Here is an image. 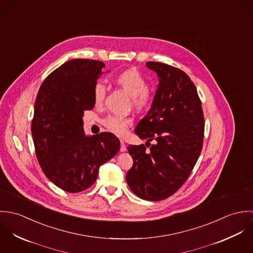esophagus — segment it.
<instances>
[{"mask_svg": "<svg viewBox=\"0 0 253 253\" xmlns=\"http://www.w3.org/2000/svg\"><path fill=\"white\" fill-rule=\"evenodd\" d=\"M121 142V148H120V150H121V152H125L126 150V144H125V142H124V140H121L120 141Z\"/></svg>", "mask_w": 253, "mask_h": 253, "instance_id": "34e87169", "label": "esophagus"}]
</instances>
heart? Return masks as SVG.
<instances>
[{
  "mask_svg": "<svg viewBox=\"0 0 253 253\" xmlns=\"http://www.w3.org/2000/svg\"><path fill=\"white\" fill-rule=\"evenodd\" d=\"M114 83L130 97L131 107L135 111L142 113L151 108L153 96L147 88V81L136 69H127L120 73L115 77ZM105 95L106 89L104 85L97 84L93 89V101L96 107L103 105ZM131 123V119L119 116H108L103 121V125L109 131L119 136L126 132Z\"/></svg>",
  "mask_w": 253,
  "mask_h": 253,
  "instance_id": "1",
  "label": "heart"
}]
</instances>
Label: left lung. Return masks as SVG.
Listing matches in <instances>:
<instances>
[{
    "label": "left lung",
    "mask_w": 253,
    "mask_h": 253,
    "mask_svg": "<svg viewBox=\"0 0 253 253\" xmlns=\"http://www.w3.org/2000/svg\"><path fill=\"white\" fill-rule=\"evenodd\" d=\"M146 66L158 74L159 85L152 107L135 128L147 142L127 147L133 165L126 178L136 196L157 202L172 196L190 176L203 149L205 118L186 73L161 62Z\"/></svg>",
    "instance_id": "obj_1"
}]
</instances>
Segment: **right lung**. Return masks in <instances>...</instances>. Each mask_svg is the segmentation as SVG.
Returning <instances> with one entry per match:
<instances>
[{"instance_id": "add662e5", "label": "right lung", "mask_w": 253, "mask_h": 253, "mask_svg": "<svg viewBox=\"0 0 253 253\" xmlns=\"http://www.w3.org/2000/svg\"><path fill=\"white\" fill-rule=\"evenodd\" d=\"M104 67L98 60H69L44 79L37 94L31 125L37 159L45 176L69 193L89 188L99 168L120 150L113 133L89 137L83 127Z\"/></svg>"}]
</instances>
